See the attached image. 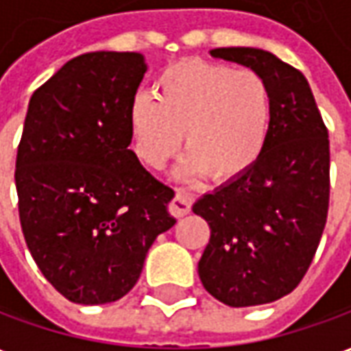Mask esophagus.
I'll return each instance as SVG.
<instances>
[{"label":"esophagus","mask_w":351,"mask_h":351,"mask_svg":"<svg viewBox=\"0 0 351 351\" xmlns=\"http://www.w3.org/2000/svg\"><path fill=\"white\" fill-rule=\"evenodd\" d=\"M190 206H191L190 195H188L184 190H180V188H176L175 199L169 203V213L173 214V216H176V218H182V216H186V214L190 213Z\"/></svg>","instance_id":"esophagus-1"}]
</instances>
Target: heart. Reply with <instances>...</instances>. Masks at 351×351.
<instances>
[{"label":"heart","instance_id":"obj_1","mask_svg":"<svg viewBox=\"0 0 351 351\" xmlns=\"http://www.w3.org/2000/svg\"><path fill=\"white\" fill-rule=\"evenodd\" d=\"M154 95L138 93L128 110L133 152L148 167H163L184 137L190 150L178 169L182 176L233 180L261 158L272 99L256 71L184 60L158 75Z\"/></svg>","mask_w":351,"mask_h":351}]
</instances>
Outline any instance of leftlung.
Returning <instances> with one entry per match:
<instances>
[{
    "instance_id": "left-lung-1",
    "label": "left lung",
    "mask_w": 351,
    "mask_h": 351,
    "mask_svg": "<svg viewBox=\"0 0 351 351\" xmlns=\"http://www.w3.org/2000/svg\"><path fill=\"white\" fill-rule=\"evenodd\" d=\"M210 56L261 75L272 114L258 163L193 205L210 228L199 278L223 304H267L299 286L317 250L329 208V133L299 69L250 47Z\"/></svg>"
}]
</instances>
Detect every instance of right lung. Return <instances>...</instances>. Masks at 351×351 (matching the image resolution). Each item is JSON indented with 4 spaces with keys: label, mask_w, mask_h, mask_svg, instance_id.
I'll use <instances>...</instances> for the list:
<instances>
[{
    "label": "right lung",
    "mask_w": 351,
    "mask_h": 351,
    "mask_svg": "<svg viewBox=\"0 0 351 351\" xmlns=\"http://www.w3.org/2000/svg\"><path fill=\"white\" fill-rule=\"evenodd\" d=\"M145 73L138 52H88L29 99L14 171L20 226L39 271L71 302L122 299L176 223L175 191L130 150L128 110Z\"/></svg>",
    "instance_id": "right-lung-1"
}]
</instances>
